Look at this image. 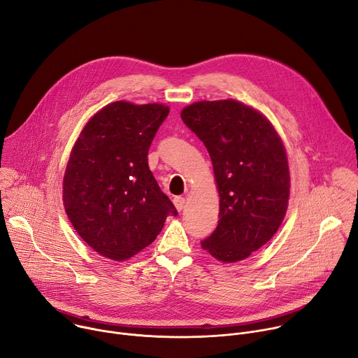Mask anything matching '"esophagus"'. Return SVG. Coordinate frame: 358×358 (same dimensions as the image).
I'll return each mask as SVG.
<instances>
[{
    "label": "esophagus",
    "instance_id": "esophagus-1",
    "mask_svg": "<svg viewBox=\"0 0 358 358\" xmlns=\"http://www.w3.org/2000/svg\"><path fill=\"white\" fill-rule=\"evenodd\" d=\"M174 206H176V208L178 211H181L184 208V206H185V199L184 197H176L174 199Z\"/></svg>",
    "mask_w": 358,
    "mask_h": 358
}]
</instances>
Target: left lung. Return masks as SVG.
Returning a JSON list of instances; mask_svg holds the SVG:
<instances>
[{"instance_id":"1","label":"left lung","mask_w":358,"mask_h":358,"mask_svg":"<svg viewBox=\"0 0 358 358\" xmlns=\"http://www.w3.org/2000/svg\"><path fill=\"white\" fill-rule=\"evenodd\" d=\"M181 120L206 145L220 194L217 229L201 247L218 262H240L284 220L289 171L282 141L262 113L236 100L194 103Z\"/></svg>"}]
</instances>
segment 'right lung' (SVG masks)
Returning <instances> with one entry per match:
<instances>
[{"mask_svg": "<svg viewBox=\"0 0 358 358\" xmlns=\"http://www.w3.org/2000/svg\"><path fill=\"white\" fill-rule=\"evenodd\" d=\"M170 108L115 101L96 113L76 141L62 182L66 213L99 254L125 262L177 215L158 187L148 150Z\"/></svg>", "mask_w": 358, "mask_h": 358, "instance_id": "obj_1", "label": "right lung"}]
</instances>
